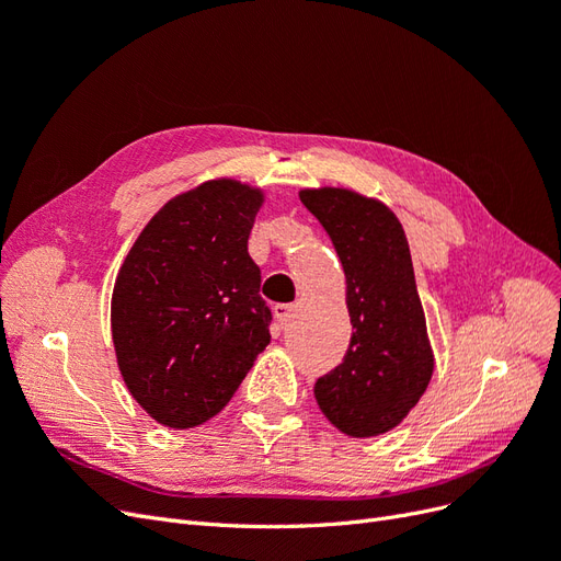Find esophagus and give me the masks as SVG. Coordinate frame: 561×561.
<instances>
[{
	"label": "esophagus",
	"mask_w": 561,
	"mask_h": 561,
	"mask_svg": "<svg viewBox=\"0 0 561 561\" xmlns=\"http://www.w3.org/2000/svg\"><path fill=\"white\" fill-rule=\"evenodd\" d=\"M293 311H295L293 304H276V307H274V316H276V320H278V325H280V328H285L287 322H290Z\"/></svg>",
	"instance_id": "esophagus-1"
}]
</instances>
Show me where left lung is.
Listing matches in <instances>:
<instances>
[{
	"label": "left lung",
	"instance_id": "8db88e82",
	"mask_svg": "<svg viewBox=\"0 0 561 561\" xmlns=\"http://www.w3.org/2000/svg\"><path fill=\"white\" fill-rule=\"evenodd\" d=\"M299 198L342 260L353 325L344 363L313 386L316 402L348 437L383 435L426 393L435 367L410 243L377 198L344 186L301 190Z\"/></svg>",
	"mask_w": 561,
	"mask_h": 561
}]
</instances>
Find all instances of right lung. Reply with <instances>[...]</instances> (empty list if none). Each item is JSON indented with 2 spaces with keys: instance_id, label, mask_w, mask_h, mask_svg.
<instances>
[{
  "instance_id": "1",
  "label": "right lung",
  "mask_w": 561,
  "mask_h": 561,
  "mask_svg": "<svg viewBox=\"0 0 561 561\" xmlns=\"http://www.w3.org/2000/svg\"><path fill=\"white\" fill-rule=\"evenodd\" d=\"M260 186L201 182L149 219L118 268L112 342L126 388L165 428H194L233 398L271 342L248 254Z\"/></svg>"
}]
</instances>
